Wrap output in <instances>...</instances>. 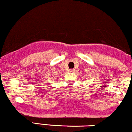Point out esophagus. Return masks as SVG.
I'll use <instances>...</instances> for the list:
<instances>
[{
    "label": "esophagus",
    "instance_id": "esophagus-1",
    "mask_svg": "<svg viewBox=\"0 0 132 132\" xmlns=\"http://www.w3.org/2000/svg\"><path fill=\"white\" fill-rule=\"evenodd\" d=\"M75 70L74 69H70V71L71 72H74V71H75Z\"/></svg>",
    "mask_w": 132,
    "mask_h": 132
}]
</instances>
